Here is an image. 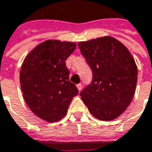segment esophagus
<instances>
[{
  "label": "esophagus",
  "instance_id": "obj_1",
  "mask_svg": "<svg viewBox=\"0 0 152 152\" xmlns=\"http://www.w3.org/2000/svg\"><path fill=\"white\" fill-rule=\"evenodd\" d=\"M76 87H77V88H78V90H79V91H81V90L83 89V85H82L81 83L77 84V85H76Z\"/></svg>",
  "mask_w": 152,
  "mask_h": 152
}]
</instances>
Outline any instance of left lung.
<instances>
[{"label": "left lung", "instance_id": "8db88e82", "mask_svg": "<svg viewBox=\"0 0 152 152\" xmlns=\"http://www.w3.org/2000/svg\"><path fill=\"white\" fill-rule=\"evenodd\" d=\"M93 71L92 83L81 92L90 113L102 121L117 118L134 95L138 69L134 58L121 42L112 37L78 43Z\"/></svg>", "mask_w": 152, "mask_h": 152}]
</instances>
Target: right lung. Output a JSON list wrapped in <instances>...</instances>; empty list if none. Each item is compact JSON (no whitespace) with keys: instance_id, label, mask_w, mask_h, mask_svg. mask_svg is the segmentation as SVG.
I'll list each match as a JSON object with an SVG mask.
<instances>
[{"instance_id":"right-lung-1","label":"right lung","mask_w":152,"mask_h":152,"mask_svg":"<svg viewBox=\"0 0 152 152\" xmlns=\"http://www.w3.org/2000/svg\"><path fill=\"white\" fill-rule=\"evenodd\" d=\"M76 44L58 40L40 43L24 58L20 85L24 101L38 117L55 122L66 115L78 89L69 80L65 60Z\"/></svg>"}]
</instances>
